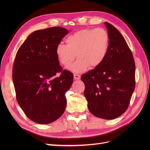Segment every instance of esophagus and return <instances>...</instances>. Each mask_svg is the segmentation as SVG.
I'll return each mask as SVG.
<instances>
[{
	"label": "esophagus",
	"instance_id": "34e87169",
	"mask_svg": "<svg viewBox=\"0 0 150 150\" xmlns=\"http://www.w3.org/2000/svg\"><path fill=\"white\" fill-rule=\"evenodd\" d=\"M81 78V76L79 74H74V79L75 80H77V79H80Z\"/></svg>",
	"mask_w": 150,
	"mask_h": 150
}]
</instances>
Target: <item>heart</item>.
<instances>
[{
  "label": "heart",
  "instance_id": "obj_1",
  "mask_svg": "<svg viewBox=\"0 0 150 150\" xmlns=\"http://www.w3.org/2000/svg\"><path fill=\"white\" fill-rule=\"evenodd\" d=\"M66 45H57L56 54L61 64L67 67L78 58L70 70L80 73L89 67L94 69L105 59L110 47V36L103 28H87L79 30L68 35Z\"/></svg>",
  "mask_w": 150,
  "mask_h": 150
}]
</instances>
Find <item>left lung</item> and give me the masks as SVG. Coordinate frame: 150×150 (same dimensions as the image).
Returning a JSON list of instances; mask_svg holds the SVG:
<instances>
[{
	"label": "left lung",
	"mask_w": 150,
	"mask_h": 150,
	"mask_svg": "<svg viewBox=\"0 0 150 150\" xmlns=\"http://www.w3.org/2000/svg\"><path fill=\"white\" fill-rule=\"evenodd\" d=\"M110 47L102 64L81 76L89 111L100 118L115 119L128 109L135 88V63L123 36L104 22Z\"/></svg>",
	"instance_id": "8db88e82"
}]
</instances>
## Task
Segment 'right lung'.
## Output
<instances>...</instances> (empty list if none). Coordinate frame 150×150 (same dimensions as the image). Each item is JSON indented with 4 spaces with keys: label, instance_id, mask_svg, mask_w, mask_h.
Returning a JSON list of instances; mask_svg holds the SVG:
<instances>
[{
    "label": "right lung",
    "instance_id": "right-lung-1",
    "mask_svg": "<svg viewBox=\"0 0 150 150\" xmlns=\"http://www.w3.org/2000/svg\"><path fill=\"white\" fill-rule=\"evenodd\" d=\"M67 33L61 27L36 30L16 54L12 69L16 99L28 118L38 124L51 123L65 111L73 74L63 70L56 50Z\"/></svg>",
    "mask_w": 150,
    "mask_h": 150
}]
</instances>
